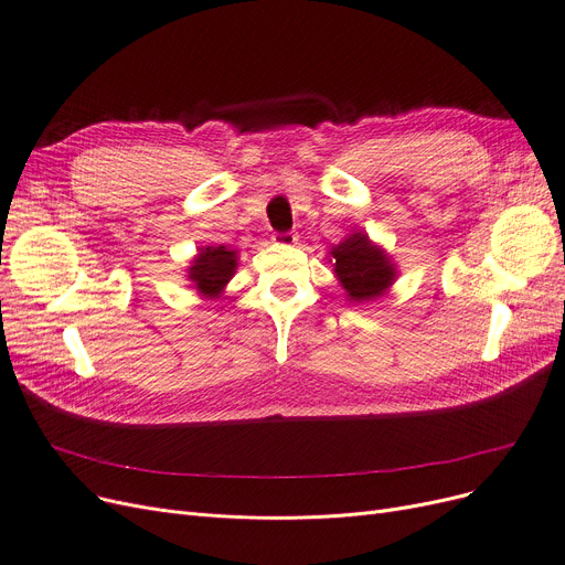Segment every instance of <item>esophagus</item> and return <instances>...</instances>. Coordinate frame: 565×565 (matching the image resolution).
<instances>
[{
    "label": "esophagus",
    "mask_w": 565,
    "mask_h": 565,
    "mask_svg": "<svg viewBox=\"0 0 565 565\" xmlns=\"http://www.w3.org/2000/svg\"><path fill=\"white\" fill-rule=\"evenodd\" d=\"M274 241L280 246H294L299 241V236L294 232H278V234H274Z\"/></svg>",
    "instance_id": "34e87169"
}]
</instances>
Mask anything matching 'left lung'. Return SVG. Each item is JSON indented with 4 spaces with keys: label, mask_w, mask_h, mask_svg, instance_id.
<instances>
[{
    "label": "left lung",
    "mask_w": 565,
    "mask_h": 565,
    "mask_svg": "<svg viewBox=\"0 0 565 565\" xmlns=\"http://www.w3.org/2000/svg\"><path fill=\"white\" fill-rule=\"evenodd\" d=\"M335 259V274L342 282L349 301L377 299L393 282L395 271L382 248L372 246L370 238L361 232L344 238L331 250Z\"/></svg>",
    "instance_id": "left-lung-1"
}]
</instances>
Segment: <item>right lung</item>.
Listing matches in <instances>:
<instances>
[{
  "label": "right lung",
  "instance_id": "add662e5",
  "mask_svg": "<svg viewBox=\"0 0 565 565\" xmlns=\"http://www.w3.org/2000/svg\"><path fill=\"white\" fill-rule=\"evenodd\" d=\"M236 268V253L225 246L202 248L191 266V278L204 297H218Z\"/></svg>",
  "mask_w": 565,
  "mask_h": 565
}]
</instances>
